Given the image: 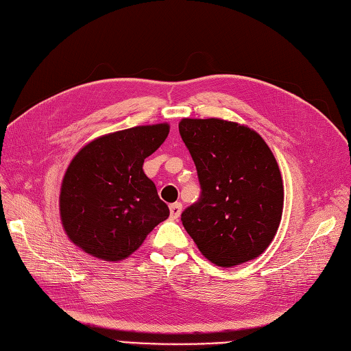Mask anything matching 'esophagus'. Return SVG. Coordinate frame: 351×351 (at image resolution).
I'll return each mask as SVG.
<instances>
[{"label": "esophagus", "instance_id": "34e87169", "mask_svg": "<svg viewBox=\"0 0 351 351\" xmlns=\"http://www.w3.org/2000/svg\"><path fill=\"white\" fill-rule=\"evenodd\" d=\"M180 213H182V204L180 203H174V204L169 206L171 219H178V218H180Z\"/></svg>", "mask_w": 351, "mask_h": 351}]
</instances>
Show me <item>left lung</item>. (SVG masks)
<instances>
[{"instance_id":"left-lung-1","label":"left lung","mask_w":351,"mask_h":351,"mask_svg":"<svg viewBox=\"0 0 351 351\" xmlns=\"http://www.w3.org/2000/svg\"><path fill=\"white\" fill-rule=\"evenodd\" d=\"M195 163L202 195L182 223L202 254L234 267L265 252L280 226L282 174L267 142L252 128L218 118L178 123Z\"/></svg>"}]
</instances>
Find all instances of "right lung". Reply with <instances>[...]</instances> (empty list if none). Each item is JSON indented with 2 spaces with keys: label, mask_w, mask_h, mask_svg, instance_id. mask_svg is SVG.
I'll list each match as a JSON object with an SVG mask.
<instances>
[{
  "label": "right lung",
  "mask_w": 351,
  "mask_h": 351,
  "mask_svg": "<svg viewBox=\"0 0 351 351\" xmlns=\"http://www.w3.org/2000/svg\"><path fill=\"white\" fill-rule=\"evenodd\" d=\"M168 133L167 123L109 133L71 160L60 188V219L68 238L84 253L107 262L123 261L169 217L142 169Z\"/></svg>",
  "instance_id": "1"
}]
</instances>
